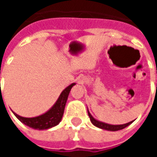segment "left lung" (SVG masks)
Segmentation results:
<instances>
[{
  "instance_id": "left-lung-1",
  "label": "left lung",
  "mask_w": 157,
  "mask_h": 157,
  "mask_svg": "<svg viewBox=\"0 0 157 157\" xmlns=\"http://www.w3.org/2000/svg\"><path fill=\"white\" fill-rule=\"evenodd\" d=\"M88 112V116L90 118V120L92 123V124L95 125L97 127H98L100 128H102V129H106V130H110V131H117V130H120V129H123L125 127H127L128 125H129L131 123H133V121L128 122L127 124H119V125H113V124H105V123H102V122H100L98 120H97L95 118H93L91 113Z\"/></svg>"
}]
</instances>
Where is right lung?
<instances>
[{
  "label": "right lung",
  "instance_id": "obj_1",
  "mask_svg": "<svg viewBox=\"0 0 157 157\" xmlns=\"http://www.w3.org/2000/svg\"><path fill=\"white\" fill-rule=\"evenodd\" d=\"M74 85H75V83H72L69 86H67L61 92V94L59 95L55 105L53 106L48 112H46L42 115L34 117V118H24V117L17 115L15 113H13L20 121L30 128L39 129V130L52 128V127L58 124L61 120L63 114H64L65 103L68 98L69 93Z\"/></svg>",
  "mask_w": 157,
  "mask_h": 157
}]
</instances>
